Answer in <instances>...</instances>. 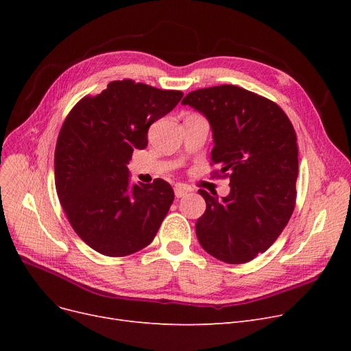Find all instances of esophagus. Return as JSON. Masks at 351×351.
<instances>
[{"mask_svg": "<svg viewBox=\"0 0 351 351\" xmlns=\"http://www.w3.org/2000/svg\"><path fill=\"white\" fill-rule=\"evenodd\" d=\"M188 192H191V189L186 188V186H183V185H176L175 186V196L176 197H183Z\"/></svg>", "mask_w": 351, "mask_h": 351, "instance_id": "obj_1", "label": "esophagus"}]
</instances>
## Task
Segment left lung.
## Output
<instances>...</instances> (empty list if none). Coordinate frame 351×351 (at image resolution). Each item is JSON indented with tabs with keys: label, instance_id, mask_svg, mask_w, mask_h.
<instances>
[{
	"label": "left lung",
	"instance_id": "obj_1",
	"mask_svg": "<svg viewBox=\"0 0 351 351\" xmlns=\"http://www.w3.org/2000/svg\"><path fill=\"white\" fill-rule=\"evenodd\" d=\"M212 129V162L229 172L225 197L199 191L206 210L196 222L200 246L230 265L253 261L286 228L296 202V132L279 105L234 85L191 92L182 101Z\"/></svg>",
	"mask_w": 351,
	"mask_h": 351
}]
</instances>
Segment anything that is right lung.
Segmentation results:
<instances>
[{"mask_svg": "<svg viewBox=\"0 0 351 351\" xmlns=\"http://www.w3.org/2000/svg\"><path fill=\"white\" fill-rule=\"evenodd\" d=\"M180 90L109 82L68 114L55 147V186L71 226L101 254L121 257L149 245L173 202L163 179L132 183L128 165L147 129L179 104Z\"/></svg>", "mask_w": 351, "mask_h": 351, "instance_id": "add662e5", "label": "right lung"}]
</instances>
